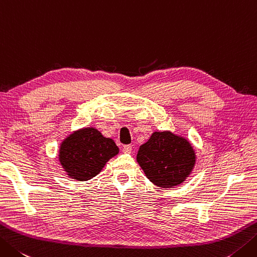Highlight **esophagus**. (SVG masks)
I'll use <instances>...</instances> for the list:
<instances>
[{"label":"esophagus","instance_id":"1","mask_svg":"<svg viewBox=\"0 0 257 257\" xmlns=\"http://www.w3.org/2000/svg\"><path fill=\"white\" fill-rule=\"evenodd\" d=\"M132 150H133V146L132 145H125V146H123V147H122V152L124 154H130V153H132Z\"/></svg>","mask_w":257,"mask_h":257}]
</instances>
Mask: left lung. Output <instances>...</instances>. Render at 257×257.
<instances>
[{
  "instance_id": "left-lung-1",
  "label": "left lung",
  "mask_w": 257,
  "mask_h": 257,
  "mask_svg": "<svg viewBox=\"0 0 257 257\" xmlns=\"http://www.w3.org/2000/svg\"><path fill=\"white\" fill-rule=\"evenodd\" d=\"M195 158L192 145L170 132L154 133L137 154V162L147 178L162 188L182 184L192 172Z\"/></svg>"
}]
</instances>
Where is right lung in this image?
<instances>
[{
	"mask_svg": "<svg viewBox=\"0 0 257 257\" xmlns=\"http://www.w3.org/2000/svg\"><path fill=\"white\" fill-rule=\"evenodd\" d=\"M118 153L112 139L103 137L94 128H84L70 135L61 144L59 160L70 177L84 182L97 176Z\"/></svg>",
	"mask_w": 257,
	"mask_h": 257,
	"instance_id": "obj_1",
	"label": "right lung"
}]
</instances>
